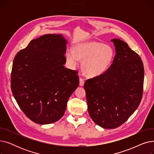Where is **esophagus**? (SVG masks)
I'll return each mask as SVG.
<instances>
[{
  "label": "esophagus",
  "instance_id": "esophagus-1",
  "mask_svg": "<svg viewBox=\"0 0 154 154\" xmlns=\"http://www.w3.org/2000/svg\"><path fill=\"white\" fill-rule=\"evenodd\" d=\"M84 82H85L84 79L80 77L79 79V85H80V86H83L84 85Z\"/></svg>",
  "mask_w": 154,
  "mask_h": 154
}]
</instances>
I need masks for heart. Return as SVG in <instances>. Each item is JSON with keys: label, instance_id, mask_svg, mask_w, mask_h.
<instances>
[{"label": "heart", "instance_id": "1", "mask_svg": "<svg viewBox=\"0 0 154 154\" xmlns=\"http://www.w3.org/2000/svg\"><path fill=\"white\" fill-rule=\"evenodd\" d=\"M66 57L72 66H77L79 59L84 60L82 66L85 74L95 77L102 74L109 68L114 59V52L110 45L90 41L77 44L74 51H67Z\"/></svg>", "mask_w": 154, "mask_h": 154}]
</instances>
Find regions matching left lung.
Segmentation results:
<instances>
[{
	"instance_id": "obj_1",
	"label": "left lung",
	"mask_w": 154,
	"mask_h": 154,
	"mask_svg": "<svg viewBox=\"0 0 154 154\" xmlns=\"http://www.w3.org/2000/svg\"><path fill=\"white\" fill-rule=\"evenodd\" d=\"M111 41L116 54L110 67L84 84L88 114L104 128H116L126 122L140 105L143 89L140 57L123 40Z\"/></svg>"
}]
</instances>
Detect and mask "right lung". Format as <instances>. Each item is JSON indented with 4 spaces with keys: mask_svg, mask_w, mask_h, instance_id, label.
Segmentation results:
<instances>
[{
    "mask_svg": "<svg viewBox=\"0 0 154 154\" xmlns=\"http://www.w3.org/2000/svg\"><path fill=\"white\" fill-rule=\"evenodd\" d=\"M67 41L60 34L31 40L14 59L11 87L19 107L32 121L52 124L60 119L79 84L77 70L67 69Z\"/></svg>",
    "mask_w": 154,
    "mask_h": 154,
    "instance_id": "add662e5",
    "label": "right lung"
}]
</instances>
